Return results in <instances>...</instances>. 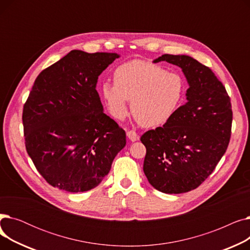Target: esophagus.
<instances>
[{
  "instance_id": "1",
  "label": "esophagus",
  "mask_w": 250,
  "mask_h": 250,
  "mask_svg": "<svg viewBox=\"0 0 250 250\" xmlns=\"http://www.w3.org/2000/svg\"><path fill=\"white\" fill-rule=\"evenodd\" d=\"M126 137L132 142H136V141L139 140V136L137 135L136 132H134V130H127V132H126Z\"/></svg>"
}]
</instances>
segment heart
I'll list each match as a JSON object with an SVG mask.
<instances>
[{
    "label": "heart",
    "mask_w": 250,
    "mask_h": 250,
    "mask_svg": "<svg viewBox=\"0 0 250 250\" xmlns=\"http://www.w3.org/2000/svg\"><path fill=\"white\" fill-rule=\"evenodd\" d=\"M114 84H102L101 93L110 113L123 120L128 112L127 101L137 120L145 126L169 122L185 99L186 83L177 73L158 64L134 60L115 69Z\"/></svg>",
    "instance_id": "b5f03b06"
}]
</instances>
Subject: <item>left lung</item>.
Returning <instances> with one entry per match:
<instances>
[{
  "label": "left lung",
  "instance_id": "8db88e82",
  "mask_svg": "<svg viewBox=\"0 0 250 250\" xmlns=\"http://www.w3.org/2000/svg\"><path fill=\"white\" fill-rule=\"evenodd\" d=\"M177 65L188 84L187 102L163 126L146 132L144 173L164 193L198 188L225 154L231 137V101L212 70L191 57L163 55L154 63Z\"/></svg>",
  "mask_w": 250,
  "mask_h": 250
}]
</instances>
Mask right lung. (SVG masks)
Wrapping results in <instances>:
<instances>
[{
	"label": "right lung",
	"instance_id": "obj_1",
	"mask_svg": "<svg viewBox=\"0 0 250 250\" xmlns=\"http://www.w3.org/2000/svg\"><path fill=\"white\" fill-rule=\"evenodd\" d=\"M115 52L71 50L38 75L23 108L26 150L50 186L88 191L106 176L125 132L103 112L98 77Z\"/></svg>",
	"mask_w": 250,
	"mask_h": 250
}]
</instances>
